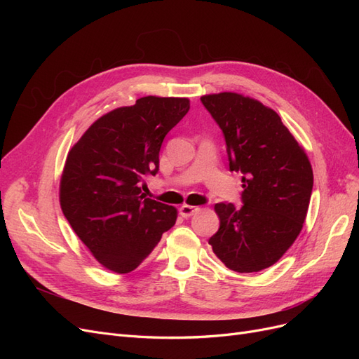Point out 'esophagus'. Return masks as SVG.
<instances>
[{
  "label": "esophagus",
  "mask_w": 359,
  "mask_h": 359,
  "mask_svg": "<svg viewBox=\"0 0 359 359\" xmlns=\"http://www.w3.org/2000/svg\"><path fill=\"white\" fill-rule=\"evenodd\" d=\"M199 212L198 206H191V205H182L180 208V214L184 217V219H187V217H191L193 214Z\"/></svg>",
  "instance_id": "esophagus-1"
}]
</instances>
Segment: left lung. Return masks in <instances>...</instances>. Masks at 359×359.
<instances>
[{
	"instance_id": "8db88e82",
	"label": "left lung",
	"mask_w": 359,
	"mask_h": 359,
	"mask_svg": "<svg viewBox=\"0 0 359 359\" xmlns=\"http://www.w3.org/2000/svg\"><path fill=\"white\" fill-rule=\"evenodd\" d=\"M201 100L226 140L229 169L243 173L241 208L215 203L212 252L236 273H257L283 256L306 222L313 169L304 148L271 107L238 93Z\"/></svg>"
}]
</instances>
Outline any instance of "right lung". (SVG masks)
<instances>
[{
    "label": "right lung",
    "mask_w": 359,
    "mask_h": 359,
    "mask_svg": "<svg viewBox=\"0 0 359 359\" xmlns=\"http://www.w3.org/2000/svg\"><path fill=\"white\" fill-rule=\"evenodd\" d=\"M189 109L186 97H142L100 116L69 151L61 210L106 269L132 273L175 224V206L145 198L139 186L157 173L163 139Z\"/></svg>",
    "instance_id": "obj_1"
}]
</instances>
